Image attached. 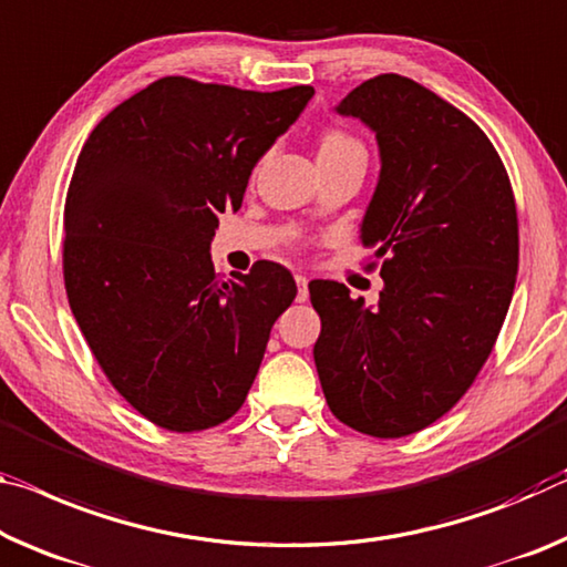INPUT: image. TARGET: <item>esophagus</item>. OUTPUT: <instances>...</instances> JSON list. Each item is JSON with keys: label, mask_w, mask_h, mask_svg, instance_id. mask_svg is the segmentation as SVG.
Returning a JSON list of instances; mask_svg holds the SVG:
<instances>
[{"label": "esophagus", "mask_w": 567, "mask_h": 567, "mask_svg": "<svg viewBox=\"0 0 567 567\" xmlns=\"http://www.w3.org/2000/svg\"><path fill=\"white\" fill-rule=\"evenodd\" d=\"M295 282H298V302L308 300V277L295 275Z\"/></svg>", "instance_id": "1"}]
</instances>
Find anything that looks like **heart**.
I'll use <instances>...</instances> for the list:
<instances>
[{
	"instance_id": "heart-1",
	"label": "heart",
	"mask_w": 567,
	"mask_h": 567,
	"mask_svg": "<svg viewBox=\"0 0 567 567\" xmlns=\"http://www.w3.org/2000/svg\"><path fill=\"white\" fill-rule=\"evenodd\" d=\"M343 148H361V143L343 131H328L320 141V154H330V151H343Z\"/></svg>"
}]
</instances>
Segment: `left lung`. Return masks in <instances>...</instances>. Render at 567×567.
<instances>
[{"mask_svg":"<svg viewBox=\"0 0 567 567\" xmlns=\"http://www.w3.org/2000/svg\"><path fill=\"white\" fill-rule=\"evenodd\" d=\"M336 111L381 148L361 245L385 287L365 308L346 285L310 282L312 355L332 416L401 439L442 419L497 343L519 265L515 194L480 125L411 78L375 75Z\"/></svg>","mask_w":567,"mask_h":567,"instance_id":"obj_1","label":"left lung"}]
</instances>
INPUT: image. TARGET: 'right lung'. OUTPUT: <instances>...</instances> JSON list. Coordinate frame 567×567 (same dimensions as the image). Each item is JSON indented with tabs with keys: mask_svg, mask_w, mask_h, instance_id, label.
<instances>
[{
	"mask_svg": "<svg viewBox=\"0 0 567 567\" xmlns=\"http://www.w3.org/2000/svg\"><path fill=\"white\" fill-rule=\"evenodd\" d=\"M312 95L168 75L113 107L80 151L65 199L68 302L105 379L151 424L219 426L255 383L298 285L267 259L221 280L209 245Z\"/></svg>",
	"mask_w": 567,
	"mask_h": 567,
	"instance_id": "add662e5",
	"label": "right lung"
}]
</instances>
